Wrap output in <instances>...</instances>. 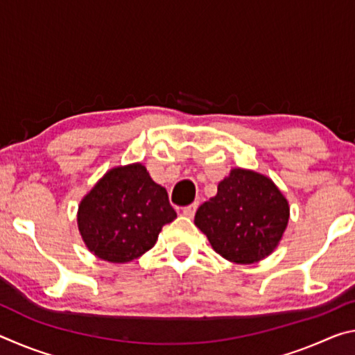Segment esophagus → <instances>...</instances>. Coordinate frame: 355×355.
Wrapping results in <instances>:
<instances>
[{
	"mask_svg": "<svg viewBox=\"0 0 355 355\" xmlns=\"http://www.w3.org/2000/svg\"><path fill=\"white\" fill-rule=\"evenodd\" d=\"M197 207H199V203H197V202L191 203V205H188V207H184V208H183V214H184V216H188V218H192V216H194V214H196V211H197Z\"/></svg>",
	"mask_w": 355,
	"mask_h": 355,
	"instance_id": "1",
	"label": "esophagus"
}]
</instances>
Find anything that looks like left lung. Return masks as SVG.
I'll list each match as a JSON object with an SVG mask.
<instances>
[{"mask_svg": "<svg viewBox=\"0 0 355 355\" xmlns=\"http://www.w3.org/2000/svg\"><path fill=\"white\" fill-rule=\"evenodd\" d=\"M288 219V200L272 180L238 167L218 184V194L199 207L194 224L220 257L250 264L272 254Z\"/></svg>", "mask_w": 355, "mask_h": 355, "instance_id": "left-lung-1", "label": "left lung"}]
</instances>
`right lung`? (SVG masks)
Wrapping results in <instances>:
<instances>
[{
	"mask_svg": "<svg viewBox=\"0 0 355 355\" xmlns=\"http://www.w3.org/2000/svg\"><path fill=\"white\" fill-rule=\"evenodd\" d=\"M177 218L167 191L141 163L107 171L78 207V230L95 257L128 263L155 245Z\"/></svg>",
	"mask_w": 355,
	"mask_h": 355,
	"instance_id": "obj_1",
	"label": "right lung"
}]
</instances>
